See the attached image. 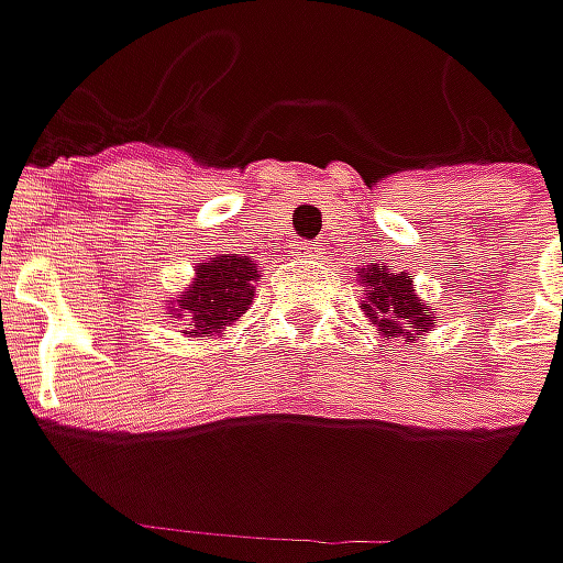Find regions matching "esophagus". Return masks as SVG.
I'll return each instance as SVG.
<instances>
[{"mask_svg":"<svg viewBox=\"0 0 563 563\" xmlns=\"http://www.w3.org/2000/svg\"><path fill=\"white\" fill-rule=\"evenodd\" d=\"M319 244H316V241H297V244H294V256H300V260H316V256H319Z\"/></svg>","mask_w":563,"mask_h":563,"instance_id":"esophagus-1","label":"esophagus"}]
</instances>
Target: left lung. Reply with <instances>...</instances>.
<instances>
[{
    "label": "left lung",
    "instance_id": "1",
    "mask_svg": "<svg viewBox=\"0 0 563 563\" xmlns=\"http://www.w3.org/2000/svg\"><path fill=\"white\" fill-rule=\"evenodd\" d=\"M360 285L366 288V297L360 300V310L376 325V332L385 338H407L417 341L422 332H432L435 313L413 291V275L391 272L385 266H366L360 269Z\"/></svg>",
    "mask_w": 563,
    "mask_h": 563
}]
</instances>
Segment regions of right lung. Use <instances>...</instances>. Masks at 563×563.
I'll return each mask as SVG.
<instances>
[{"mask_svg": "<svg viewBox=\"0 0 563 563\" xmlns=\"http://www.w3.org/2000/svg\"><path fill=\"white\" fill-rule=\"evenodd\" d=\"M256 260L241 253H216L194 266V278L185 291L172 297L168 313L185 325V338H222L247 313L256 294Z\"/></svg>", "mask_w": 563, "mask_h": 563, "instance_id": "1", "label": "right lung"}]
</instances>
